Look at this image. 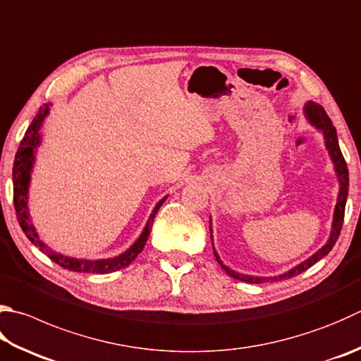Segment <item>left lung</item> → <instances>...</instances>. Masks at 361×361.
Masks as SVG:
<instances>
[{"mask_svg": "<svg viewBox=\"0 0 361 361\" xmlns=\"http://www.w3.org/2000/svg\"><path fill=\"white\" fill-rule=\"evenodd\" d=\"M305 114H307L308 121L311 122L312 126L316 128H319L324 133V138H325V146L329 149V154L335 163V171L338 176V180H339V195H338V202H336V207H335V215H333V224H331V233H330V239L329 242L324 245V247L316 251L314 255L311 257H308L307 261H303L302 264H298L297 267L290 269L286 274H283L280 276H269V278H261V276H250V275H243V274H237V271L231 270L226 265H223V262L220 261L219 255L215 253V248H214V255H215V259L219 261V264L221 267L226 270V274L229 276L235 278V280L239 281H245V283H253V284H261V283H269V281H278V280H288V278L292 276H297L300 275L302 271L308 270L311 265H314L317 261H321L324 256H327L330 253V250L333 248V245L336 243L339 233H341V228H343V221H344V209H345V201H348V193H349V171H348V165H345V160L341 154V149H339L338 145V137H336V128L333 127L330 118L327 116V113H325L324 108L321 105L314 104V102H308L307 105H305ZM210 231H212V226H210ZM212 237V235H210Z\"/></svg>", "mask_w": 361, "mask_h": 361, "instance_id": "8db88e82", "label": "left lung"}]
</instances>
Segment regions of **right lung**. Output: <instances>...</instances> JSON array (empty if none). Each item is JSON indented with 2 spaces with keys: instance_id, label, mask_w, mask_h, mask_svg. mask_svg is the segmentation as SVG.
I'll return each instance as SVG.
<instances>
[{
  "instance_id": "1",
  "label": "right lung",
  "mask_w": 361,
  "mask_h": 361,
  "mask_svg": "<svg viewBox=\"0 0 361 361\" xmlns=\"http://www.w3.org/2000/svg\"><path fill=\"white\" fill-rule=\"evenodd\" d=\"M50 110V104H44V106L39 108V111L36 114V118L32 119L31 126L28 127V130L25 132V137L20 142L18 151L16 154V160H13V169H12V180H13V207H16V214H17V220L20 223V228H22L26 237L31 240V243L36 245V247L50 257L53 262H56L61 265L63 269L72 270V271H80V274H110V271H116L127 267L135 257H137L147 242V237L151 234L152 229V221L155 214L159 212V209L161 207V204L165 202L166 198H163L161 201L157 202V206L154 207L151 216H149L147 224L145 231H142L141 235L138 237V240L135 242L130 248L124 253L116 256V257H110V259H96V261H90V259H75V257L64 256L61 253H56V251L50 250L47 245L39 239V235L34 229L30 214H28V187H30V179H31V168L34 163V152H36V147L40 142V127H42V122L47 118Z\"/></svg>"
}]
</instances>
